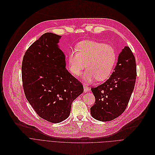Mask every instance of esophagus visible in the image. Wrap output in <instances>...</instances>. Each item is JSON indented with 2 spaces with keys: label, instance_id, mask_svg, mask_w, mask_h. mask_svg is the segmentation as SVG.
Listing matches in <instances>:
<instances>
[{
  "label": "esophagus",
  "instance_id": "obj_1",
  "mask_svg": "<svg viewBox=\"0 0 155 155\" xmlns=\"http://www.w3.org/2000/svg\"><path fill=\"white\" fill-rule=\"evenodd\" d=\"M90 91V88L89 87H87L86 86H84V92L87 93V91Z\"/></svg>",
  "mask_w": 155,
  "mask_h": 155
}]
</instances>
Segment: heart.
Masks as SVG:
<instances>
[{
  "label": "heart",
  "instance_id": "b5f03b06",
  "mask_svg": "<svg viewBox=\"0 0 155 155\" xmlns=\"http://www.w3.org/2000/svg\"><path fill=\"white\" fill-rule=\"evenodd\" d=\"M76 50L68 56L69 70L73 75H80L86 64L87 69L82 76L85 83H91L96 79L102 81L109 78L117 60L116 50L112 46L86 40L78 43Z\"/></svg>",
  "mask_w": 155,
  "mask_h": 155
}]
</instances>
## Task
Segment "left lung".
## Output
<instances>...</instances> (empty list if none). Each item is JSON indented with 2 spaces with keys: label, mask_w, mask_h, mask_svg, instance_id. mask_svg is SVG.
Masks as SVG:
<instances>
[{
  "label": "left lung",
  "mask_w": 155,
  "mask_h": 155,
  "mask_svg": "<svg viewBox=\"0 0 155 155\" xmlns=\"http://www.w3.org/2000/svg\"><path fill=\"white\" fill-rule=\"evenodd\" d=\"M135 57L129 47H125L118 57L117 65L109 79L91 88L95 103L91 115L100 121H111L126 110L136 79Z\"/></svg>",
  "instance_id": "1"
}]
</instances>
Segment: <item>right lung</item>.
Listing matches in <instances>:
<instances>
[{
    "instance_id": "1",
    "label": "right lung",
    "mask_w": 155,
    "mask_h": 155,
    "mask_svg": "<svg viewBox=\"0 0 155 155\" xmlns=\"http://www.w3.org/2000/svg\"><path fill=\"white\" fill-rule=\"evenodd\" d=\"M61 36L46 33L26 50L22 64L26 98L36 113L52 123L69 116L72 101L83 86L66 69L65 57L58 43Z\"/></svg>"
}]
</instances>
